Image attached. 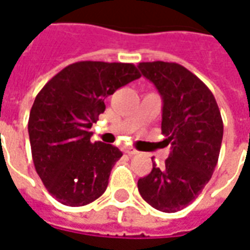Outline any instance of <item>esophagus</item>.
<instances>
[{
  "instance_id": "esophagus-1",
  "label": "esophagus",
  "mask_w": 250,
  "mask_h": 250,
  "mask_svg": "<svg viewBox=\"0 0 250 250\" xmlns=\"http://www.w3.org/2000/svg\"><path fill=\"white\" fill-rule=\"evenodd\" d=\"M125 154H128V155H135V154H138V151H136L135 148H131V147H125Z\"/></svg>"
}]
</instances>
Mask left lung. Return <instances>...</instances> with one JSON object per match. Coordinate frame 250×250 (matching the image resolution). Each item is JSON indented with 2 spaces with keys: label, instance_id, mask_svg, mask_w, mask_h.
<instances>
[{
  "label": "left lung",
  "instance_id": "obj_1",
  "mask_svg": "<svg viewBox=\"0 0 250 250\" xmlns=\"http://www.w3.org/2000/svg\"><path fill=\"white\" fill-rule=\"evenodd\" d=\"M142 75L157 87L163 102L162 134L171 145L165 167L138 181L142 198L157 210L175 213L198 197L213 175L224 123L213 93L177 62H139Z\"/></svg>",
  "mask_w": 250,
  "mask_h": 250
}]
</instances>
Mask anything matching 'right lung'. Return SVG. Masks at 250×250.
I'll list each match as a JSON object with an SVG mask.
<instances>
[{"label":"right lung","instance_id":"1","mask_svg":"<svg viewBox=\"0 0 250 250\" xmlns=\"http://www.w3.org/2000/svg\"><path fill=\"white\" fill-rule=\"evenodd\" d=\"M141 77L134 64L79 62L37 93L28 122L32 158L46 190L62 205L84 206L105 191L118 147L91 142L105 99Z\"/></svg>","mask_w":250,"mask_h":250}]
</instances>
